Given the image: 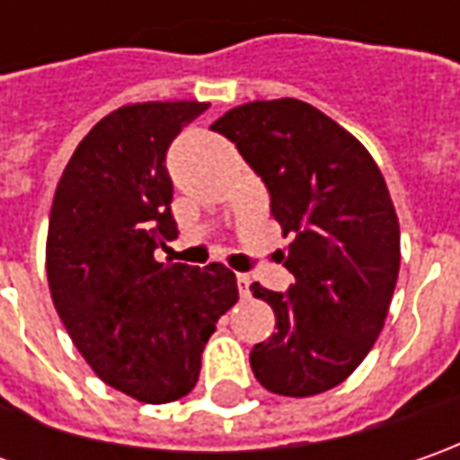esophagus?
<instances>
[{
	"label": "esophagus",
	"mask_w": 460,
	"mask_h": 460,
	"mask_svg": "<svg viewBox=\"0 0 460 460\" xmlns=\"http://www.w3.org/2000/svg\"><path fill=\"white\" fill-rule=\"evenodd\" d=\"M238 289H240V296H248V294H251V276L238 274Z\"/></svg>",
	"instance_id": "obj_1"
}]
</instances>
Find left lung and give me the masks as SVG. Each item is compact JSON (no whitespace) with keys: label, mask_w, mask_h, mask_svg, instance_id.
I'll return each mask as SVG.
<instances>
[{"label":"left lung","mask_w":460,"mask_h":460,"mask_svg":"<svg viewBox=\"0 0 460 460\" xmlns=\"http://www.w3.org/2000/svg\"><path fill=\"white\" fill-rule=\"evenodd\" d=\"M209 130L235 143L294 238L281 256L292 287H251L276 314L251 368L274 394L327 392L374 348L397 287L399 222L386 181L353 135L299 99L240 104Z\"/></svg>","instance_id":"obj_1"}]
</instances>
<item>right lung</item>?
I'll return each mask as SVG.
<instances>
[{"mask_svg":"<svg viewBox=\"0 0 460 460\" xmlns=\"http://www.w3.org/2000/svg\"><path fill=\"white\" fill-rule=\"evenodd\" d=\"M204 102H146L99 119L63 171L48 222L50 296L99 379L148 404L194 389L215 325L238 302L222 263H158L179 235L166 153Z\"/></svg>","mask_w":460,"mask_h":460,"instance_id":"add662e5","label":"right lung"}]
</instances>
